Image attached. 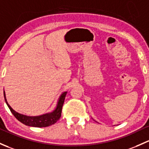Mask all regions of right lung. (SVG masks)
Returning <instances> with one entry per match:
<instances>
[{
	"label": "right lung",
	"mask_w": 149,
	"mask_h": 149,
	"mask_svg": "<svg viewBox=\"0 0 149 149\" xmlns=\"http://www.w3.org/2000/svg\"><path fill=\"white\" fill-rule=\"evenodd\" d=\"M4 93V98L5 101H6V104L8 106L9 109L14 116L17 118L20 122H21L23 124L29 126H33V127H47V126H51V125L54 124L57 122V120H59V118L61 116V111H62V107L63 105L64 100H65V95H66L67 92H63L61 95L60 98H59L58 101L57 106L55 109L54 111L51 113H48L43 114V115L38 116H28L23 115V114L18 113L16 111L13 110L10 105L7 102V100L6 98V93L5 91Z\"/></svg>",
	"instance_id": "add662e5"
}]
</instances>
